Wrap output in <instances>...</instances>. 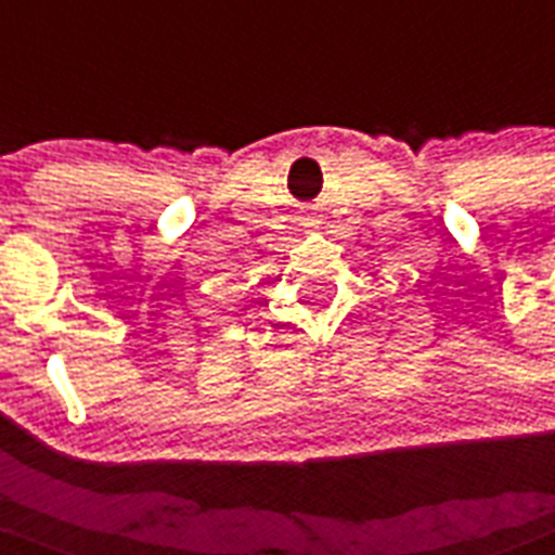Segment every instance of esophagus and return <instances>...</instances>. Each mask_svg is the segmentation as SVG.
Returning <instances> with one entry per match:
<instances>
[{
    "label": "esophagus",
    "mask_w": 555,
    "mask_h": 555,
    "mask_svg": "<svg viewBox=\"0 0 555 555\" xmlns=\"http://www.w3.org/2000/svg\"><path fill=\"white\" fill-rule=\"evenodd\" d=\"M302 224H320V222H317V219H313V217H306V222H302Z\"/></svg>",
    "instance_id": "34e87169"
}]
</instances>
